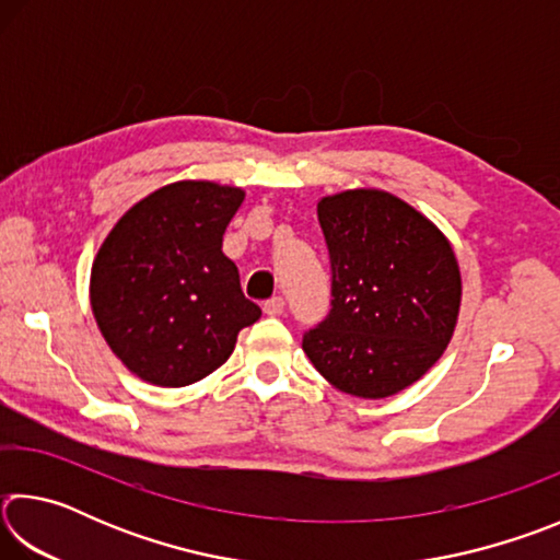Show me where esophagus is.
Listing matches in <instances>:
<instances>
[{"instance_id": "34e87169", "label": "esophagus", "mask_w": 560, "mask_h": 560, "mask_svg": "<svg viewBox=\"0 0 560 560\" xmlns=\"http://www.w3.org/2000/svg\"><path fill=\"white\" fill-rule=\"evenodd\" d=\"M283 308H287V303H283L281 296H273V299L264 303V314H267V316H281Z\"/></svg>"}]
</instances>
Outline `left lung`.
I'll return each mask as SVG.
<instances>
[{"label": "left lung", "instance_id": "left-lung-1", "mask_svg": "<svg viewBox=\"0 0 560 560\" xmlns=\"http://www.w3.org/2000/svg\"><path fill=\"white\" fill-rule=\"evenodd\" d=\"M330 257V314L303 336L316 371L340 393L383 400L442 358L462 303L447 236L383 189L318 202Z\"/></svg>", "mask_w": 560, "mask_h": 560}]
</instances>
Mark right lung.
<instances>
[{"mask_svg":"<svg viewBox=\"0 0 560 560\" xmlns=\"http://www.w3.org/2000/svg\"><path fill=\"white\" fill-rule=\"evenodd\" d=\"M244 189L179 179L136 202L91 267V308L103 338L140 381L185 387L232 355L261 308L242 293L222 236Z\"/></svg>","mask_w":560,"mask_h":560,"instance_id":"obj_1","label":"right lung"}]
</instances>
